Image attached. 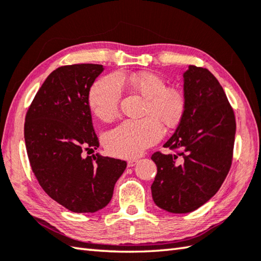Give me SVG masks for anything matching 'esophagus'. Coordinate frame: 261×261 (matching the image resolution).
<instances>
[{
    "mask_svg": "<svg viewBox=\"0 0 261 261\" xmlns=\"http://www.w3.org/2000/svg\"><path fill=\"white\" fill-rule=\"evenodd\" d=\"M137 162H138V160H136V158H132V160L127 161V166H129V167L135 166L137 164Z\"/></svg>",
    "mask_w": 261,
    "mask_h": 261,
    "instance_id": "1",
    "label": "esophagus"
}]
</instances>
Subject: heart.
Returning a JSON list of instances; mask_svg holds the SVG:
<instances>
[{"instance_id": "obj_1", "label": "heart", "mask_w": 261, "mask_h": 261, "mask_svg": "<svg viewBox=\"0 0 261 261\" xmlns=\"http://www.w3.org/2000/svg\"><path fill=\"white\" fill-rule=\"evenodd\" d=\"M137 94L146 98L144 114L139 121L126 120L105 132L103 144L109 154L131 158L163 137V126L173 127L180 123L186 113V98L180 90L168 88L161 75L145 72L123 79ZM122 98V86L116 75H107L97 80L88 94L91 113L101 121H110L119 113Z\"/></svg>"}]
</instances>
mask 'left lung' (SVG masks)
I'll list each match as a JSON object with an SVG mask.
<instances>
[{
    "label": "left lung",
    "mask_w": 261,
    "mask_h": 261,
    "mask_svg": "<svg viewBox=\"0 0 261 261\" xmlns=\"http://www.w3.org/2000/svg\"><path fill=\"white\" fill-rule=\"evenodd\" d=\"M183 78L186 113L164 145L174 154L151 156L157 166L152 199L174 214L196 211L215 196L232 165L237 127L232 106L211 71L190 65Z\"/></svg>",
    "instance_id": "left-lung-1"
}]
</instances>
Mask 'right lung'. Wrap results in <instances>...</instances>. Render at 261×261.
Here are the masks:
<instances>
[{
    "label": "right lung",
    "instance_id": "right-lung-1",
    "mask_svg": "<svg viewBox=\"0 0 261 261\" xmlns=\"http://www.w3.org/2000/svg\"><path fill=\"white\" fill-rule=\"evenodd\" d=\"M100 64L63 65L54 70L25 114L24 141L30 166L47 195L73 213L107 206L126 162L98 154L88 94L103 72Z\"/></svg>",
    "mask_w": 261,
    "mask_h": 261
}]
</instances>
